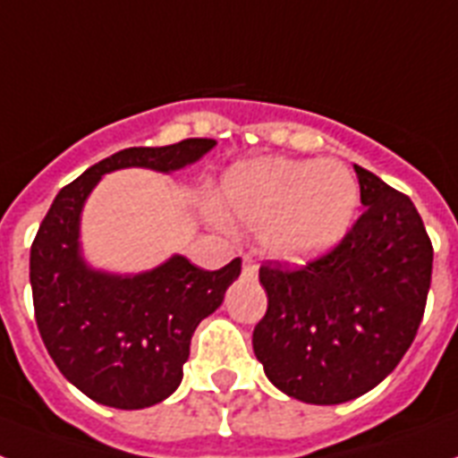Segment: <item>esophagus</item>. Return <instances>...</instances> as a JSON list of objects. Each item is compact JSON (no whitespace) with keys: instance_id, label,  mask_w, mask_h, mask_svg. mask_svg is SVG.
<instances>
[{"instance_id":"1","label":"esophagus","mask_w":458,"mask_h":458,"mask_svg":"<svg viewBox=\"0 0 458 458\" xmlns=\"http://www.w3.org/2000/svg\"><path fill=\"white\" fill-rule=\"evenodd\" d=\"M256 273H259V266H256V261H251L249 256H244V261H242V275H244L247 280H254Z\"/></svg>"}]
</instances>
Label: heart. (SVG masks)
<instances>
[{
	"label": "heart",
	"instance_id": "obj_1",
	"mask_svg": "<svg viewBox=\"0 0 458 458\" xmlns=\"http://www.w3.org/2000/svg\"><path fill=\"white\" fill-rule=\"evenodd\" d=\"M216 204L230 221L261 228V247L270 259L306 266L351 233L360 188L336 159L266 157L230 166Z\"/></svg>",
	"mask_w": 458,
	"mask_h": 458
}]
</instances>
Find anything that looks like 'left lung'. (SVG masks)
<instances>
[{
    "label": "left lung",
    "mask_w": 458,
    "mask_h": 458,
    "mask_svg": "<svg viewBox=\"0 0 458 458\" xmlns=\"http://www.w3.org/2000/svg\"><path fill=\"white\" fill-rule=\"evenodd\" d=\"M362 216L334 251L301 270L263 266L267 310L256 360L275 388L341 404L395 369L421 325L433 247L411 199L355 165Z\"/></svg>",
    "instance_id": "1"
}]
</instances>
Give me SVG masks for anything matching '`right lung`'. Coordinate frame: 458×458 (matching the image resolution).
Segmentation results:
<instances>
[{"instance_id":"add662e5","label":"right lung","mask_w":458,"mask_h":458,"mask_svg":"<svg viewBox=\"0 0 458 458\" xmlns=\"http://www.w3.org/2000/svg\"><path fill=\"white\" fill-rule=\"evenodd\" d=\"M216 145L188 139L165 148H126L87 169L55 195L30 249L35 318L48 355L74 388L114 410H145L181 386L197 325L240 277L235 259L202 270L174 254L143 273L94 267L81 251V211L106 174H174Z\"/></svg>"}]
</instances>
